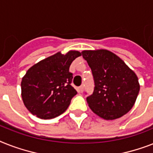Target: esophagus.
<instances>
[{
  "mask_svg": "<svg viewBox=\"0 0 153 153\" xmlns=\"http://www.w3.org/2000/svg\"><path fill=\"white\" fill-rule=\"evenodd\" d=\"M79 92H80V93H82L83 90H84V85H82L81 86H79Z\"/></svg>",
  "mask_w": 153,
  "mask_h": 153,
  "instance_id": "esophagus-1",
  "label": "esophagus"
}]
</instances>
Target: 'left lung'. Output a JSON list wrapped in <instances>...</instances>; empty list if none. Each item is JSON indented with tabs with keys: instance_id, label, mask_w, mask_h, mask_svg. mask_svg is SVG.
Returning <instances> with one entry per match:
<instances>
[{
	"instance_id": "1",
	"label": "left lung",
	"mask_w": 153,
	"mask_h": 153,
	"mask_svg": "<svg viewBox=\"0 0 153 153\" xmlns=\"http://www.w3.org/2000/svg\"><path fill=\"white\" fill-rule=\"evenodd\" d=\"M82 54L91 68L95 85L93 94L86 97L90 109L106 120L126 114L140 90L136 74L118 56L106 49L84 50Z\"/></svg>"
}]
</instances>
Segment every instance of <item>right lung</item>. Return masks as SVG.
Wrapping results in <instances>:
<instances>
[{"mask_svg":"<svg viewBox=\"0 0 153 153\" xmlns=\"http://www.w3.org/2000/svg\"><path fill=\"white\" fill-rule=\"evenodd\" d=\"M81 56L71 50L57 53L38 62L22 79L21 95L28 111L42 120L55 118L67 110L77 91L71 85L73 79L69 68Z\"/></svg>","mask_w":153,"mask_h":153,"instance_id":"obj_1","label":"right lung"}]
</instances>
